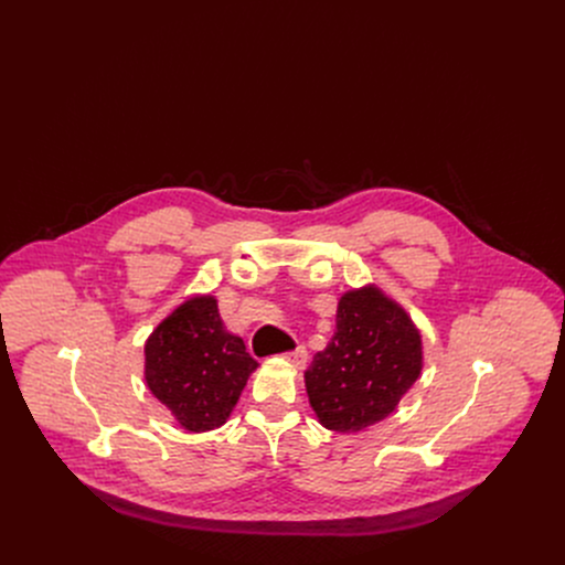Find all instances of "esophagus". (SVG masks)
Here are the masks:
<instances>
[{"label": "esophagus", "instance_id": "esophagus-1", "mask_svg": "<svg viewBox=\"0 0 565 565\" xmlns=\"http://www.w3.org/2000/svg\"><path fill=\"white\" fill-rule=\"evenodd\" d=\"M284 360H286L290 366H295V369H303L306 362H308V351H306V347H297L295 351L284 353Z\"/></svg>", "mask_w": 565, "mask_h": 565}]
</instances>
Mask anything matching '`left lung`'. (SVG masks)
Here are the masks:
<instances>
[{
  "instance_id": "obj_1",
  "label": "left lung",
  "mask_w": 565,
  "mask_h": 565,
  "mask_svg": "<svg viewBox=\"0 0 565 565\" xmlns=\"http://www.w3.org/2000/svg\"><path fill=\"white\" fill-rule=\"evenodd\" d=\"M423 371V338L409 315L380 288L349 290L335 335L303 373L319 423L355 434L384 420Z\"/></svg>"
}]
</instances>
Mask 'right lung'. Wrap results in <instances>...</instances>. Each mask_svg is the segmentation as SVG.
Returning <instances> with one entry per match:
<instances>
[{
	"label": "right lung",
	"mask_w": 565,
	"mask_h": 565,
	"mask_svg": "<svg viewBox=\"0 0 565 565\" xmlns=\"http://www.w3.org/2000/svg\"><path fill=\"white\" fill-rule=\"evenodd\" d=\"M257 366L244 340L225 331L210 295L181 303L145 342L149 391L194 434L216 429L230 418Z\"/></svg>",
	"instance_id": "1"
}]
</instances>
